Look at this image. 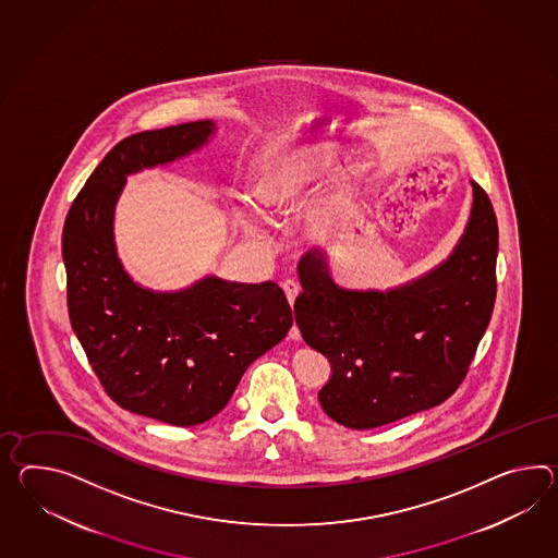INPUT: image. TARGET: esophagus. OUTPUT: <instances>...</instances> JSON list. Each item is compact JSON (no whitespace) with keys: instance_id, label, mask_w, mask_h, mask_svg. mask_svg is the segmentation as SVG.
Instances as JSON below:
<instances>
[{"instance_id":"obj_1","label":"esophagus","mask_w":558,"mask_h":558,"mask_svg":"<svg viewBox=\"0 0 558 558\" xmlns=\"http://www.w3.org/2000/svg\"><path fill=\"white\" fill-rule=\"evenodd\" d=\"M286 292V299L290 304H294V300L299 296L300 286L294 282V280H286L284 284H282ZM292 339H299V328H294L292 330Z\"/></svg>"}]
</instances>
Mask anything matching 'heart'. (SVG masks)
Listing matches in <instances>:
<instances>
[{"instance_id":"heart-1","label":"heart","mask_w":558,"mask_h":558,"mask_svg":"<svg viewBox=\"0 0 558 558\" xmlns=\"http://www.w3.org/2000/svg\"><path fill=\"white\" fill-rule=\"evenodd\" d=\"M335 161V153L328 145H304L284 153L264 157L256 167L254 195L268 214H286L306 202L308 193ZM235 216L245 230L256 231L258 211L242 202Z\"/></svg>"}]
</instances>
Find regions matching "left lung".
Segmentation results:
<instances>
[{
    "instance_id": "1",
    "label": "left lung",
    "mask_w": 558,
    "mask_h": 558,
    "mask_svg": "<svg viewBox=\"0 0 558 558\" xmlns=\"http://www.w3.org/2000/svg\"><path fill=\"white\" fill-rule=\"evenodd\" d=\"M468 230L446 264L413 284L351 292L330 280L318 254L300 259L296 325L332 377L318 401L328 417L373 429L435 408L465 379L496 302L498 221L472 181Z\"/></svg>"
}]
</instances>
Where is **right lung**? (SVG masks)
<instances>
[{
  "mask_svg": "<svg viewBox=\"0 0 558 558\" xmlns=\"http://www.w3.org/2000/svg\"><path fill=\"white\" fill-rule=\"evenodd\" d=\"M209 121L126 136L84 183L62 230L72 328L110 399L171 425H197L228 405L245 368L284 339L292 308L274 282L219 278L155 294L124 272L112 211L124 178L204 145Z\"/></svg>",
  "mask_w": 558,
  "mask_h": 558,
  "instance_id": "right-lung-1",
  "label": "right lung"
}]
</instances>
